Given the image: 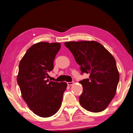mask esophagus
<instances>
[{
  "label": "esophagus",
  "mask_w": 133,
  "mask_h": 133,
  "mask_svg": "<svg viewBox=\"0 0 133 133\" xmlns=\"http://www.w3.org/2000/svg\"><path fill=\"white\" fill-rule=\"evenodd\" d=\"M67 84L68 85H71L74 84V82H67Z\"/></svg>",
  "instance_id": "1"
}]
</instances>
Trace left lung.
<instances>
[{"label": "left lung", "instance_id": "1", "mask_svg": "<svg viewBox=\"0 0 133 133\" xmlns=\"http://www.w3.org/2000/svg\"><path fill=\"white\" fill-rule=\"evenodd\" d=\"M80 66L81 73L89 74L80 81L83 91L79 97L82 106L98 112L105 110L116 94L119 73L116 60L102 44L95 41L65 42Z\"/></svg>", "mask_w": 133, "mask_h": 133}]
</instances>
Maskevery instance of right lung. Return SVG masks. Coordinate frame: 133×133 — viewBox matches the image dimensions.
Returning <instances> with one entry per match:
<instances>
[{"mask_svg": "<svg viewBox=\"0 0 133 133\" xmlns=\"http://www.w3.org/2000/svg\"><path fill=\"white\" fill-rule=\"evenodd\" d=\"M61 45L39 42L27 50L20 62L17 84L22 97L31 111L42 117L55 114L61 106L66 82L49 81V72Z\"/></svg>", "mask_w": 133, "mask_h": 133, "instance_id": "add662e5", "label": "right lung"}]
</instances>
